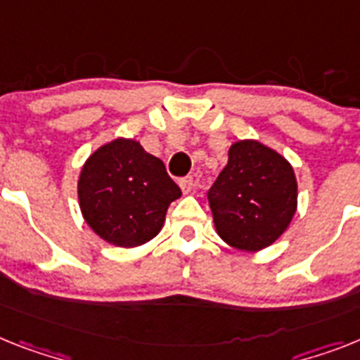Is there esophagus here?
<instances>
[{
    "label": "esophagus",
    "instance_id": "obj_1",
    "mask_svg": "<svg viewBox=\"0 0 360 360\" xmlns=\"http://www.w3.org/2000/svg\"><path fill=\"white\" fill-rule=\"evenodd\" d=\"M179 186L181 190H183V194H190V192L194 190V179H192V177H183V179L179 181Z\"/></svg>",
    "mask_w": 360,
    "mask_h": 360
}]
</instances>
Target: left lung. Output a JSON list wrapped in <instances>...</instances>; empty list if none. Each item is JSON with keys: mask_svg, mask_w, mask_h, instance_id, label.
Instances as JSON below:
<instances>
[{"mask_svg": "<svg viewBox=\"0 0 360 360\" xmlns=\"http://www.w3.org/2000/svg\"><path fill=\"white\" fill-rule=\"evenodd\" d=\"M217 234L240 250H259L282 236L297 210L291 165L258 141H240L208 190Z\"/></svg>", "mask_w": 360, "mask_h": 360, "instance_id": "obj_1", "label": "left lung"}]
</instances>
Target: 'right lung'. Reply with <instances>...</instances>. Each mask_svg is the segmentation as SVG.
<instances>
[{"label": "right lung", "mask_w": 360, "mask_h": 360, "mask_svg": "<svg viewBox=\"0 0 360 360\" xmlns=\"http://www.w3.org/2000/svg\"><path fill=\"white\" fill-rule=\"evenodd\" d=\"M179 195L161 159L131 139L98 148L78 181L84 219L117 247H137L155 238L168 205Z\"/></svg>", "instance_id": "1"}]
</instances>
